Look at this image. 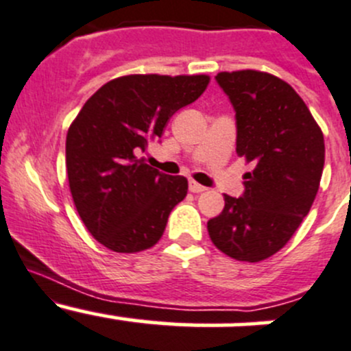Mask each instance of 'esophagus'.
<instances>
[{
  "instance_id": "obj_1",
  "label": "esophagus",
  "mask_w": 351,
  "mask_h": 351,
  "mask_svg": "<svg viewBox=\"0 0 351 351\" xmlns=\"http://www.w3.org/2000/svg\"><path fill=\"white\" fill-rule=\"evenodd\" d=\"M189 191L191 193H203V191H206V187L204 186H201V184H197V182H194V180H191L189 182Z\"/></svg>"
}]
</instances>
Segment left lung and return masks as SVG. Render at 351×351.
Segmentation results:
<instances>
[{
  "label": "left lung",
  "instance_id": "8db88e82",
  "mask_svg": "<svg viewBox=\"0 0 351 351\" xmlns=\"http://www.w3.org/2000/svg\"><path fill=\"white\" fill-rule=\"evenodd\" d=\"M235 109L237 155L252 165L241 197L208 221L211 242L237 261L259 263L285 247L311 210L324 169V136L297 92L256 69L217 75Z\"/></svg>",
  "mask_w": 351,
  "mask_h": 351
}]
</instances>
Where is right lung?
I'll return each mask as SVG.
<instances>
[{"mask_svg": "<svg viewBox=\"0 0 351 351\" xmlns=\"http://www.w3.org/2000/svg\"><path fill=\"white\" fill-rule=\"evenodd\" d=\"M208 75H126L100 86L66 134L73 203L93 239L114 252L150 249L186 197L187 179L167 176L136 154L162 136L167 121L193 104Z\"/></svg>", "mask_w": 351, "mask_h": 351, "instance_id": "1", "label": "right lung"}]
</instances>
